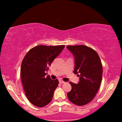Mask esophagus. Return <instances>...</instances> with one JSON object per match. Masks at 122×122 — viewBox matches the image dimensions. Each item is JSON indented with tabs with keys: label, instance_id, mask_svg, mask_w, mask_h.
Segmentation results:
<instances>
[{
	"label": "esophagus",
	"instance_id": "obj_1",
	"mask_svg": "<svg viewBox=\"0 0 122 122\" xmlns=\"http://www.w3.org/2000/svg\"><path fill=\"white\" fill-rule=\"evenodd\" d=\"M59 83H60L61 84H63V83H65V82L62 81V80H59Z\"/></svg>",
	"mask_w": 122,
	"mask_h": 122
}]
</instances>
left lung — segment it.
I'll use <instances>...</instances> for the list:
<instances>
[{
  "label": "left lung",
  "mask_w": 122,
  "mask_h": 122,
  "mask_svg": "<svg viewBox=\"0 0 122 122\" xmlns=\"http://www.w3.org/2000/svg\"><path fill=\"white\" fill-rule=\"evenodd\" d=\"M75 59L74 74H77V84L70 82L71 90L68 92L69 100L77 106L91 102L97 92L102 81V65L95 51L84 45L67 46Z\"/></svg>",
  "instance_id": "obj_1"
}]
</instances>
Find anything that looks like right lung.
<instances>
[{
    "instance_id": "obj_1",
    "label": "right lung",
    "mask_w": 122,
    "mask_h": 122,
    "mask_svg": "<svg viewBox=\"0 0 122 122\" xmlns=\"http://www.w3.org/2000/svg\"><path fill=\"white\" fill-rule=\"evenodd\" d=\"M65 45H40L30 49L22 61L20 75L28 101L38 107L46 106L53 98L58 80H51L45 71L65 48Z\"/></svg>"
}]
</instances>
